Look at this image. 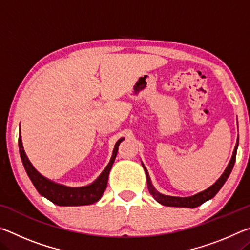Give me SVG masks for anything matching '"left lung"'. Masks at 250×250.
<instances>
[{
    "instance_id": "obj_1",
    "label": "left lung",
    "mask_w": 250,
    "mask_h": 250,
    "mask_svg": "<svg viewBox=\"0 0 250 250\" xmlns=\"http://www.w3.org/2000/svg\"><path fill=\"white\" fill-rule=\"evenodd\" d=\"M238 140H239V138H237V142H236L234 152H232L231 159L229 161V163H228V166L226 167L225 171H224V173L221 175V177H219V179L216 182H215L213 185L209 186L208 188H206V189H204V191H202L200 193L195 194V195H192V196H188V197L170 196V195H164V194L159 193L155 189L153 184H152L150 175H149V172H147L146 167H145V164L141 162L143 168H145V172H146V182H147V188H149V192L151 193V195L154 197V200L156 202L160 203V204L164 205V206L188 207V208H194V207L200 206V205L203 204V203H205L206 201H208V200H210V198H213L218 193L219 189L222 188V186L225 184V182L227 181L228 176H229L232 167H234V164H235V161H236L237 147H238Z\"/></svg>"
}]
</instances>
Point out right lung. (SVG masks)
I'll return each instance as SVG.
<instances>
[{"instance_id": "obj_1", "label": "right lung", "mask_w": 250, "mask_h": 250, "mask_svg": "<svg viewBox=\"0 0 250 250\" xmlns=\"http://www.w3.org/2000/svg\"><path fill=\"white\" fill-rule=\"evenodd\" d=\"M122 140H125V138H121L116 142L112 151L111 159H110L108 166L104 167V170L100 173V175L92 183L86 186H79V188H70V186L56 183V182L42 175L33 167V164L28 160L27 155L24 151L22 138H21V128L19 134V149L21 160L23 162L25 171H26L28 177L31 179L33 185L37 189V192L42 196L46 197L50 202H53L54 204L59 206H82L94 204V203L98 202L101 196H103L104 192L105 191V188H107L110 170H111L112 164L115 162V159L118 153V146H119Z\"/></svg>"}]
</instances>
